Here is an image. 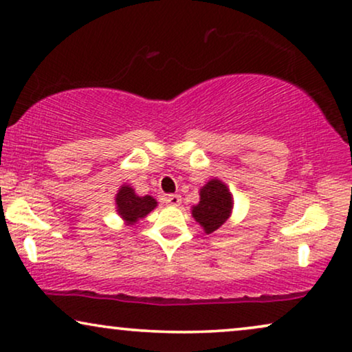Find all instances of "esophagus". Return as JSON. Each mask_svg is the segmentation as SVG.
I'll list each match as a JSON object with an SVG mask.
<instances>
[{"label":"esophagus","instance_id":"1","mask_svg":"<svg viewBox=\"0 0 352 352\" xmlns=\"http://www.w3.org/2000/svg\"><path fill=\"white\" fill-rule=\"evenodd\" d=\"M181 201H182L181 195H177V194H171V195H166V197H165V204H166V205L179 206Z\"/></svg>","mask_w":352,"mask_h":352}]
</instances>
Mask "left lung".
<instances>
[{
	"label": "left lung",
	"instance_id": "left-lung-1",
	"mask_svg": "<svg viewBox=\"0 0 352 352\" xmlns=\"http://www.w3.org/2000/svg\"><path fill=\"white\" fill-rule=\"evenodd\" d=\"M200 201L192 206V216L204 228L205 234L218 230L232 214L234 199L229 187L213 177L200 189Z\"/></svg>",
	"mask_w": 352,
	"mask_h": 352
}]
</instances>
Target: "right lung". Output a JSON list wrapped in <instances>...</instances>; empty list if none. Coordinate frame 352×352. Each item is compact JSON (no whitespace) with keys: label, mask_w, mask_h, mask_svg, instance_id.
I'll return each instance as SVG.
<instances>
[{"label":"right lung","mask_w":352,"mask_h":352,"mask_svg":"<svg viewBox=\"0 0 352 352\" xmlns=\"http://www.w3.org/2000/svg\"><path fill=\"white\" fill-rule=\"evenodd\" d=\"M158 201L152 195L139 197L129 184L120 186V189L115 195V211L120 218L124 221L126 226H134L139 219L157 208Z\"/></svg>","instance_id":"add662e5"}]
</instances>
